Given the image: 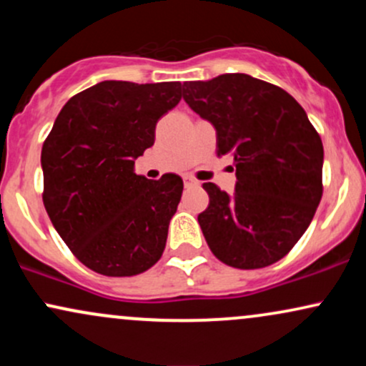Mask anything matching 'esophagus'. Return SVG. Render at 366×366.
<instances>
[{
  "label": "esophagus",
  "mask_w": 366,
  "mask_h": 366,
  "mask_svg": "<svg viewBox=\"0 0 366 366\" xmlns=\"http://www.w3.org/2000/svg\"><path fill=\"white\" fill-rule=\"evenodd\" d=\"M184 184H186V187H191V186H197V180L196 179H192V177H189V175H186V177H184Z\"/></svg>",
  "instance_id": "obj_1"
}]
</instances>
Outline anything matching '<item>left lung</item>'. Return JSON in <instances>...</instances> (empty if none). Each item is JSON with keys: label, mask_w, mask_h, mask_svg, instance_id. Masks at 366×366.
I'll list each match as a JSON object with an SVG mask.
<instances>
[{"label": "left lung", "mask_w": 366, "mask_h": 366, "mask_svg": "<svg viewBox=\"0 0 366 366\" xmlns=\"http://www.w3.org/2000/svg\"><path fill=\"white\" fill-rule=\"evenodd\" d=\"M182 96L215 127L217 153L236 163L232 194L203 184L209 204L197 222L209 249L244 270L279 262L322 199L320 136L289 92L247 74L184 82Z\"/></svg>", "instance_id": "obj_1"}]
</instances>
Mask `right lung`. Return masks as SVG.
Returning a JSON list of instances; mask_svg holds the SVG:
<instances>
[{
	"label": "right lung",
	"mask_w": 366,
	"mask_h": 366,
	"mask_svg": "<svg viewBox=\"0 0 366 366\" xmlns=\"http://www.w3.org/2000/svg\"><path fill=\"white\" fill-rule=\"evenodd\" d=\"M180 98V82H98L65 103L44 141L46 212L70 251L98 274L137 275L162 258L182 179L149 180L134 163Z\"/></svg>",
	"instance_id": "obj_1"
}]
</instances>
